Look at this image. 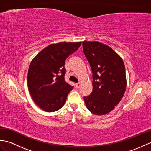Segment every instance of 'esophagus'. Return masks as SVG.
<instances>
[{
    "label": "esophagus",
    "instance_id": "34e87169",
    "mask_svg": "<svg viewBox=\"0 0 151 151\" xmlns=\"http://www.w3.org/2000/svg\"><path fill=\"white\" fill-rule=\"evenodd\" d=\"M81 83H76V84H75V88H79L80 87H81Z\"/></svg>",
    "mask_w": 151,
    "mask_h": 151
}]
</instances>
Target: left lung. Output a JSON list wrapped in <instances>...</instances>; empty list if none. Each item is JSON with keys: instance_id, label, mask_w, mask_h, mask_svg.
Wrapping results in <instances>:
<instances>
[{"instance_id": "obj_1", "label": "left lung", "mask_w": 151, "mask_h": 151, "mask_svg": "<svg viewBox=\"0 0 151 151\" xmlns=\"http://www.w3.org/2000/svg\"><path fill=\"white\" fill-rule=\"evenodd\" d=\"M82 46L93 73V91L84 97L86 106L95 115L107 114L119 103L126 89L124 62L106 45L83 41Z\"/></svg>"}]
</instances>
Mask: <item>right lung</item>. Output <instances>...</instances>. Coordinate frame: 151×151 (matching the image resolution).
I'll return each mask as SVG.
<instances>
[{
    "instance_id": "obj_1",
    "label": "right lung",
    "mask_w": 151,
    "mask_h": 151,
    "mask_svg": "<svg viewBox=\"0 0 151 151\" xmlns=\"http://www.w3.org/2000/svg\"><path fill=\"white\" fill-rule=\"evenodd\" d=\"M81 42H60L45 48L32 60L27 84L30 94L38 106L47 112L58 110L65 104L71 86L65 81V62Z\"/></svg>"
}]
</instances>
